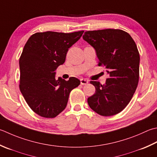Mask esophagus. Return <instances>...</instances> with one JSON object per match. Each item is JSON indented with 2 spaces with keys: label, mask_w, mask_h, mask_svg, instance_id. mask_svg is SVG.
<instances>
[{
  "label": "esophagus",
  "mask_w": 157,
  "mask_h": 157,
  "mask_svg": "<svg viewBox=\"0 0 157 157\" xmlns=\"http://www.w3.org/2000/svg\"><path fill=\"white\" fill-rule=\"evenodd\" d=\"M80 83L82 85H86L88 83V80H87V79H81Z\"/></svg>",
  "instance_id": "esophagus-1"
}]
</instances>
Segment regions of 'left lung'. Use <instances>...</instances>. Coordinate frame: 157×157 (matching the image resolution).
<instances>
[{"label": "left lung", "instance_id": "left-lung-1", "mask_svg": "<svg viewBox=\"0 0 157 157\" xmlns=\"http://www.w3.org/2000/svg\"><path fill=\"white\" fill-rule=\"evenodd\" d=\"M83 39L94 48L99 66H105L109 75L103 85L90 82L96 92L88 98V105L101 116L117 114L130 102L139 82L140 58L136 43L120 29L86 31Z\"/></svg>", "mask_w": 157, "mask_h": 157}]
</instances>
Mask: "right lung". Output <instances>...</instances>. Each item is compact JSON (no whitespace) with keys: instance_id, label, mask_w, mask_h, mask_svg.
I'll use <instances>...</instances> for the list:
<instances>
[{"instance_id":"add662e5","label":"right lung","mask_w":157,"mask_h":157,"mask_svg":"<svg viewBox=\"0 0 157 157\" xmlns=\"http://www.w3.org/2000/svg\"><path fill=\"white\" fill-rule=\"evenodd\" d=\"M84 30L71 33L52 31L30 36L20 58V89L36 114L54 118L65 109L70 92L80 84L74 77L68 81L55 78L69 48L80 39Z\"/></svg>"}]
</instances>
